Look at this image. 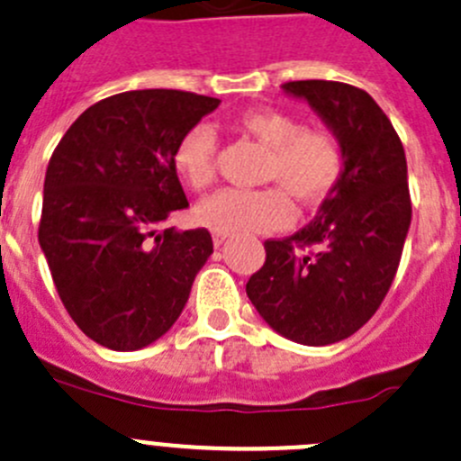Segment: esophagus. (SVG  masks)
I'll list each match as a JSON object with an SVG mask.
<instances>
[{"label": "esophagus", "mask_w": 461, "mask_h": 461, "mask_svg": "<svg viewBox=\"0 0 461 461\" xmlns=\"http://www.w3.org/2000/svg\"><path fill=\"white\" fill-rule=\"evenodd\" d=\"M226 240H229V232L212 230V241H215V246H221V244H224Z\"/></svg>", "instance_id": "34e87169"}]
</instances>
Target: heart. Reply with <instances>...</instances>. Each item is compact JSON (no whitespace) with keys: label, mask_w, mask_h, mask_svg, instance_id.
<instances>
[{"label":"heart","mask_w":461,"mask_h":461,"mask_svg":"<svg viewBox=\"0 0 461 461\" xmlns=\"http://www.w3.org/2000/svg\"><path fill=\"white\" fill-rule=\"evenodd\" d=\"M240 134L267 148L259 170V190H220L202 199L194 215L203 226L221 232H267L291 221L289 198L316 208L336 193L345 176L348 154L339 134L327 127H304L298 116L276 107L244 109L232 121ZM217 136L212 127L194 125L172 152L175 170L190 188L203 190L215 179Z\"/></svg>","instance_id":"b5f03b06"}]
</instances>
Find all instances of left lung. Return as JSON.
<instances>
[{"label":"left lung","mask_w":461,"mask_h":461,"mask_svg":"<svg viewBox=\"0 0 461 461\" xmlns=\"http://www.w3.org/2000/svg\"><path fill=\"white\" fill-rule=\"evenodd\" d=\"M339 134L345 176L312 224L267 240L262 268L246 282L259 316L285 339L331 345L376 313L399 268L412 220L408 166L399 134L367 91L334 80H294Z\"/></svg>","instance_id":"left-lung-1"}]
</instances>
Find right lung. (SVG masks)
Returning <instances> with one entry per match:
<instances>
[{
    "mask_svg": "<svg viewBox=\"0 0 461 461\" xmlns=\"http://www.w3.org/2000/svg\"><path fill=\"white\" fill-rule=\"evenodd\" d=\"M217 104L179 89L125 91L85 109L53 149L38 240L62 304L103 348L161 339L211 258V232L166 221L188 206L172 152Z\"/></svg>",
    "mask_w": 461,
    "mask_h": 461,
    "instance_id": "right-lung-1",
    "label": "right lung"
}]
</instances>
